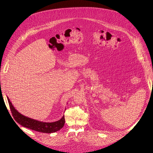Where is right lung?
Listing matches in <instances>:
<instances>
[{
	"instance_id": "add662e5",
	"label": "right lung",
	"mask_w": 153,
	"mask_h": 153,
	"mask_svg": "<svg viewBox=\"0 0 153 153\" xmlns=\"http://www.w3.org/2000/svg\"><path fill=\"white\" fill-rule=\"evenodd\" d=\"M7 100L12 114L15 121L20 125L28 128L30 130L45 133H52L61 130L65 123L64 115L58 121L51 123L40 122L24 116L15 108L9 97H7Z\"/></svg>"
}]
</instances>
